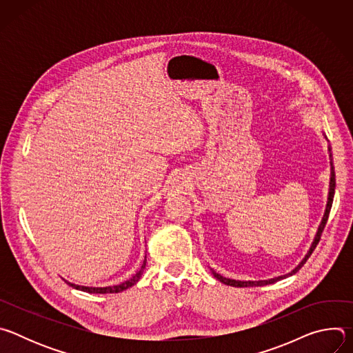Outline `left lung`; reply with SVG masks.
Here are the masks:
<instances>
[{
	"label": "left lung",
	"instance_id": "1",
	"mask_svg": "<svg viewBox=\"0 0 353 353\" xmlns=\"http://www.w3.org/2000/svg\"><path fill=\"white\" fill-rule=\"evenodd\" d=\"M328 150H330V158H332V154H331V149L328 148ZM334 192H335V172H334V163H332V159H331V181H330V192H328V203H327V208H325V212H324V216H323V221H321V223H320V228H319V230H317V234H316V237H314V241H313V244H312V247H310V250H309V253H307V256L305 257V260L301 261L292 272H289V274H286V275H282V276H278V278H272V279H268V281H236V279H229V278H225V276H222L221 274H216L215 271H212V274H214V276L219 281V282H222V283H225V285H229V286H234V288H247V286H264V285H270V283H275V282H278V281H281V279H285V278H288V276H290V275H293V274H296L301 267H303L305 264H306V261L309 260V257L313 254V251H314V248L317 247V244H319V241H320V239H321V234H323V230H324V228H325V225H327V221H328V216H330V211H331V207H332V199H334Z\"/></svg>",
	"mask_w": 353,
	"mask_h": 353
}]
</instances>
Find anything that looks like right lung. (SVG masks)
<instances>
[{"label": "right lung", "mask_w": 353, "mask_h": 353, "mask_svg": "<svg viewBox=\"0 0 353 353\" xmlns=\"http://www.w3.org/2000/svg\"><path fill=\"white\" fill-rule=\"evenodd\" d=\"M145 263L146 261H143V265L141 267V270L131 278V279H128V281H125V282H123V283H120V285H116V286H106V288H88V286H79V285H74V283H70V282H67L70 286H72V288H75V289H79V290H82V292H88V293H117V292H121V290H125V289H128V288H131L132 285H135L138 281H139V278H141V275H142V271H143V268H145Z\"/></svg>", "instance_id": "1"}]
</instances>
